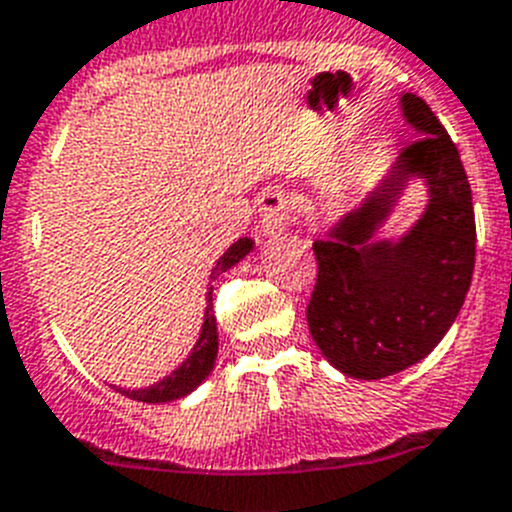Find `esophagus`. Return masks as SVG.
<instances>
[{
	"label": "esophagus",
	"instance_id": "1",
	"mask_svg": "<svg viewBox=\"0 0 512 512\" xmlns=\"http://www.w3.org/2000/svg\"><path fill=\"white\" fill-rule=\"evenodd\" d=\"M257 208H260V231L265 236H278L289 229L291 203L283 190H276V187L265 190L257 200Z\"/></svg>",
	"mask_w": 512,
	"mask_h": 512
}]
</instances>
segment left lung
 <instances>
[{"label": "left lung", "instance_id": "obj_1", "mask_svg": "<svg viewBox=\"0 0 512 512\" xmlns=\"http://www.w3.org/2000/svg\"><path fill=\"white\" fill-rule=\"evenodd\" d=\"M403 119L419 140L388 176L312 244L317 283L307 322L317 349L343 375L380 380L422 362L455 322L471 286L476 223L458 148L414 93ZM411 178L428 184L423 218L398 240H377Z\"/></svg>", "mask_w": 512, "mask_h": 512}]
</instances>
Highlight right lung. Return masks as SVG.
<instances>
[{
  "instance_id": "obj_1",
  "label": "right lung",
  "mask_w": 512,
  "mask_h": 512,
  "mask_svg": "<svg viewBox=\"0 0 512 512\" xmlns=\"http://www.w3.org/2000/svg\"><path fill=\"white\" fill-rule=\"evenodd\" d=\"M252 247H255V242L247 239V236H242L239 242L231 244V247L218 257V263L216 268H213V273H210V278L221 276V273H226L229 268H234L239 260H244V257L252 252ZM205 299H208V307H205L203 330H200V338H197V343L192 346L190 356H187V359H184V362L179 364L171 375L158 380L156 385H148V388H137V390H124L114 385L119 393H124L127 398H132V401L169 403V401H176V398L190 395L192 390H195L197 385H200L210 372H213V367H216V356H218V328H216V315H213V289L205 294Z\"/></svg>"
}]
</instances>
